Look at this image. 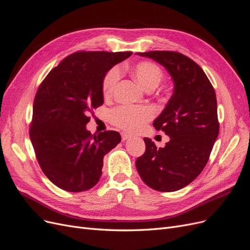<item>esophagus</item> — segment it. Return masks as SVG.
<instances>
[{"instance_id":"1","label":"esophagus","mask_w":250,"mask_h":250,"mask_svg":"<svg viewBox=\"0 0 250 250\" xmlns=\"http://www.w3.org/2000/svg\"><path fill=\"white\" fill-rule=\"evenodd\" d=\"M130 138V134H128L126 132H122V141H126Z\"/></svg>"}]
</instances>
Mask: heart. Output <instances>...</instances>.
Segmentation results:
<instances>
[{
	"mask_svg": "<svg viewBox=\"0 0 250 250\" xmlns=\"http://www.w3.org/2000/svg\"><path fill=\"white\" fill-rule=\"evenodd\" d=\"M133 77L145 89H153L163 79V71L157 64L150 62H141L131 69ZM121 78V71L115 66L110 69L102 82V90L105 97H111L115 93ZM154 117V110L150 106H131L123 105L111 110L110 121L113 125L128 131H137Z\"/></svg>",
	"mask_w": 250,
	"mask_h": 250,
	"instance_id": "b5f03b06",
	"label": "heart"
}]
</instances>
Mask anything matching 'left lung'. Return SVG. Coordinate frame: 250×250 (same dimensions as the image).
I'll use <instances>...</instances> for the list:
<instances>
[{"label": "left lung", "mask_w": 250, "mask_h": 250, "mask_svg": "<svg viewBox=\"0 0 250 250\" xmlns=\"http://www.w3.org/2000/svg\"><path fill=\"white\" fill-rule=\"evenodd\" d=\"M161 63L169 72L174 90L168 104L153 122L170 141L157 148L144 138L146 151L135 166L142 180L160 192L180 190L197 177L209 158L219 133L215 89L201 67L173 51L138 53Z\"/></svg>", "instance_id": "obj_1"}]
</instances>
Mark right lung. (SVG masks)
Listing matches in <instances>:
<instances>
[{
  "label": "right lung",
  "mask_w": 250,
  "mask_h": 250,
  "mask_svg": "<svg viewBox=\"0 0 250 250\" xmlns=\"http://www.w3.org/2000/svg\"><path fill=\"white\" fill-rule=\"evenodd\" d=\"M132 52H76L43 79L33 103L30 140L42 172L67 192L87 191L99 181L103 157L121 142L117 131L98 135L85 125L103 104L102 82Z\"/></svg>",
  "instance_id": "add662e5"
}]
</instances>
